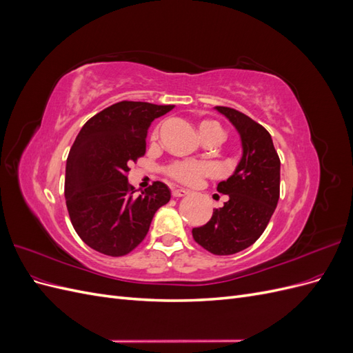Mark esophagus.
I'll return each instance as SVG.
<instances>
[{"instance_id": "obj_1", "label": "esophagus", "mask_w": 353, "mask_h": 353, "mask_svg": "<svg viewBox=\"0 0 353 353\" xmlns=\"http://www.w3.org/2000/svg\"><path fill=\"white\" fill-rule=\"evenodd\" d=\"M188 194V191L184 190V188H174L172 190V196L174 197H184Z\"/></svg>"}]
</instances>
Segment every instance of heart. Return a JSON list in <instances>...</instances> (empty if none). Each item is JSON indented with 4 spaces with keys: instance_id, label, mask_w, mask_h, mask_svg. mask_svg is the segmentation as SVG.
Listing matches in <instances>:
<instances>
[{
    "instance_id": "b5f03b06",
    "label": "heart",
    "mask_w": 353,
    "mask_h": 353,
    "mask_svg": "<svg viewBox=\"0 0 353 353\" xmlns=\"http://www.w3.org/2000/svg\"><path fill=\"white\" fill-rule=\"evenodd\" d=\"M199 132L201 138L208 135H215L218 138L222 137V128L215 121H203L199 125ZM157 131H153L152 138L156 140ZM213 172V166L208 162H194V160H181V162H174L166 166V174L174 178L179 183L184 184H194L201 176L210 175Z\"/></svg>"
}]
</instances>
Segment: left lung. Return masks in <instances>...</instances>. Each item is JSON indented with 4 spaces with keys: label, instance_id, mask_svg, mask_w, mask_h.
Masks as SVG:
<instances>
[{
    "label": "left lung",
    "instance_id": "8db88e82",
    "mask_svg": "<svg viewBox=\"0 0 353 353\" xmlns=\"http://www.w3.org/2000/svg\"><path fill=\"white\" fill-rule=\"evenodd\" d=\"M236 128L243 154L234 174L218 184L227 201L203 227L193 228V239L213 254L225 256L248 249L258 240L280 199V157L272 138L262 125L244 113L216 105Z\"/></svg>",
    "mask_w": 353,
    "mask_h": 353
}]
</instances>
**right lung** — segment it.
I'll use <instances>...</instances> for the list:
<instances>
[{
    "label": "right lung",
    "mask_w": 353,
    "mask_h": 353,
    "mask_svg": "<svg viewBox=\"0 0 353 353\" xmlns=\"http://www.w3.org/2000/svg\"><path fill=\"white\" fill-rule=\"evenodd\" d=\"M174 108L121 101L82 126L68 156L65 197L74 231L91 249L108 256L132 252L169 201L170 190L160 181L135 196L126 174L145 153L152 122Z\"/></svg>",
    "instance_id": "add662e5"
}]
</instances>
